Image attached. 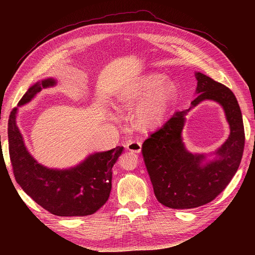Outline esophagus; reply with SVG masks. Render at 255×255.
Returning a JSON list of instances; mask_svg holds the SVG:
<instances>
[{
	"label": "esophagus",
	"instance_id": "1",
	"mask_svg": "<svg viewBox=\"0 0 255 255\" xmlns=\"http://www.w3.org/2000/svg\"><path fill=\"white\" fill-rule=\"evenodd\" d=\"M141 147H142V144L139 140H129L126 144V148L129 151H132L135 153H139L141 151Z\"/></svg>",
	"mask_w": 255,
	"mask_h": 255
}]
</instances>
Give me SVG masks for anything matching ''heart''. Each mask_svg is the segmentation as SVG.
<instances>
[{
  "mask_svg": "<svg viewBox=\"0 0 255 255\" xmlns=\"http://www.w3.org/2000/svg\"><path fill=\"white\" fill-rule=\"evenodd\" d=\"M158 72L146 74L123 88L117 95L120 103L134 106V122L140 129H153L161 125L170 113L176 89L172 82L164 81Z\"/></svg>",
  "mask_w": 255,
  "mask_h": 255,
  "instance_id": "b5f03b06",
  "label": "heart"
}]
</instances>
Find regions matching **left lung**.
<instances>
[{"instance_id":"left-lung-1","label":"left lung","mask_w":255,"mask_h":255,"mask_svg":"<svg viewBox=\"0 0 255 255\" xmlns=\"http://www.w3.org/2000/svg\"><path fill=\"white\" fill-rule=\"evenodd\" d=\"M197 98L187 110L176 112L142 144L146 165L157 201L171 209H193L206 205L222 193L236 173L244 149V126L236 97L226 86L202 72H196ZM205 99L215 100L225 109L231 135L215 155H193L181 137L185 115ZM206 162L205 163L204 161Z\"/></svg>"}]
</instances>
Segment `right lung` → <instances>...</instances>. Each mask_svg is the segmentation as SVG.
Here are the masks:
<instances>
[{
	"label": "right lung",
	"mask_w": 255,
	"mask_h": 255,
	"mask_svg": "<svg viewBox=\"0 0 255 255\" xmlns=\"http://www.w3.org/2000/svg\"><path fill=\"white\" fill-rule=\"evenodd\" d=\"M55 85L53 79L36 83L28 89L18 106L29 103L42 89ZM17 111L18 108L13 109L8 122L9 153L16 181L23 191L56 216L76 217L96 213L110 196L112 167L121 155L123 146L93 153L68 169L48 168L28 152L16 123Z\"/></svg>",
	"instance_id": "right-lung-1"
}]
</instances>
